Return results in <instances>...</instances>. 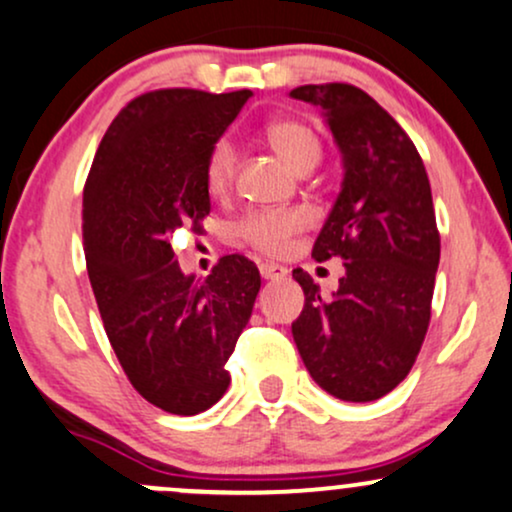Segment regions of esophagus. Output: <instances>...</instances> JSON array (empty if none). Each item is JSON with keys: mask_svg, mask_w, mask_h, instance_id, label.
<instances>
[{"mask_svg": "<svg viewBox=\"0 0 512 512\" xmlns=\"http://www.w3.org/2000/svg\"><path fill=\"white\" fill-rule=\"evenodd\" d=\"M260 274H262V279H267V281H279L286 276V267H281V264H274V262H262Z\"/></svg>", "mask_w": 512, "mask_h": 512, "instance_id": "34e87169", "label": "esophagus"}]
</instances>
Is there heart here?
<instances>
[{"label":"heart","mask_w":512,"mask_h":512,"mask_svg":"<svg viewBox=\"0 0 512 512\" xmlns=\"http://www.w3.org/2000/svg\"><path fill=\"white\" fill-rule=\"evenodd\" d=\"M269 144L284 158L293 170L315 168L320 163L322 149L313 129L301 122L279 120L267 127ZM236 175V146L228 139H219L211 146L207 163H204V180L211 195H223ZM305 226V216L298 209H262L252 211L236 226L240 240L252 245V248L267 252V255H279L286 250L291 236Z\"/></svg>","instance_id":"1"}]
</instances>
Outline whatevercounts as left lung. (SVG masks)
<instances>
[{"label":"left lung","instance_id":"8db88e82","mask_svg":"<svg viewBox=\"0 0 512 512\" xmlns=\"http://www.w3.org/2000/svg\"><path fill=\"white\" fill-rule=\"evenodd\" d=\"M291 98L317 105L342 154V190L313 245L342 257L332 298L293 269L305 293L291 325L305 368L332 397L373 402L402 383L424 344L440 262L431 185L402 127L361 88L308 84Z\"/></svg>","mask_w":512,"mask_h":512}]
</instances>
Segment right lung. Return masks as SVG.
<instances>
[{"mask_svg":"<svg viewBox=\"0 0 512 512\" xmlns=\"http://www.w3.org/2000/svg\"><path fill=\"white\" fill-rule=\"evenodd\" d=\"M250 91L163 88L105 132L84 187V252L105 334L129 383L168 414L195 416L228 390L260 272L226 255L204 281L182 274L168 236L209 214L204 163Z\"/></svg>","mask_w":512,"mask_h":512,"instance_id":"add662e5","label":"right lung"}]
</instances>
